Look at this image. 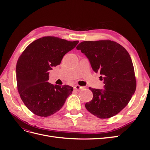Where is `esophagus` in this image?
Here are the masks:
<instances>
[{
  "instance_id": "34e87169",
  "label": "esophagus",
  "mask_w": 150,
  "mask_h": 150,
  "mask_svg": "<svg viewBox=\"0 0 150 150\" xmlns=\"http://www.w3.org/2000/svg\"><path fill=\"white\" fill-rule=\"evenodd\" d=\"M83 88L84 87H82V86H80L79 85H76L74 87V89L76 91H78V92L80 91L81 90H82Z\"/></svg>"
}]
</instances>
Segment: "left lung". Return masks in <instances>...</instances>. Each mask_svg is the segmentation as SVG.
I'll use <instances>...</instances> for the list:
<instances>
[{"mask_svg": "<svg viewBox=\"0 0 150 150\" xmlns=\"http://www.w3.org/2000/svg\"><path fill=\"white\" fill-rule=\"evenodd\" d=\"M76 49L87 57L93 70L99 72L104 81V89L89 88L93 97L86 108L99 118L114 116L128 104L137 87L129 53L118 43L107 40L84 41Z\"/></svg>", "mask_w": 150, "mask_h": 150, "instance_id": "8db88e82", "label": "left lung"}]
</instances>
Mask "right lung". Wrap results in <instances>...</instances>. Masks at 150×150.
Masks as SVG:
<instances>
[{
	"label": "right lung",
	"mask_w": 150,
	"mask_h": 150,
	"mask_svg": "<svg viewBox=\"0 0 150 150\" xmlns=\"http://www.w3.org/2000/svg\"><path fill=\"white\" fill-rule=\"evenodd\" d=\"M78 40L68 41L47 36L34 40L22 53L16 66L18 91L25 106L34 114L47 117L60 110L73 88L47 82L49 71L61 64Z\"/></svg>",
	"instance_id": "obj_1"
}]
</instances>
